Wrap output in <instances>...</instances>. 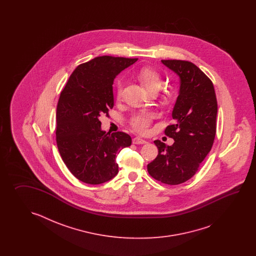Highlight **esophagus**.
<instances>
[{"label":"esophagus","instance_id":"34e87169","mask_svg":"<svg viewBox=\"0 0 256 256\" xmlns=\"http://www.w3.org/2000/svg\"><path fill=\"white\" fill-rule=\"evenodd\" d=\"M132 142L134 144H146L147 142L146 140H144L141 137H134L132 139Z\"/></svg>","mask_w":256,"mask_h":256}]
</instances>
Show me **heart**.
Listing matches in <instances>:
<instances>
[{"instance_id":"heart-1","label":"heart","mask_w":256,"mask_h":256,"mask_svg":"<svg viewBox=\"0 0 256 256\" xmlns=\"http://www.w3.org/2000/svg\"><path fill=\"white\" fill-rule=\"evenodd\" d=\"M138 78L142 84L146 88L149 93L158 92L162 87V78L158 71L150 68H144L138 72ZM117 93L118 96L122 94V82L117 84ZM156 117V114L149 112H141L132 116L130 119V126L137 132H144L151 124L152 119Z\"/></svg>"}]
</instances>
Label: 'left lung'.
Segmentation results:
<instances>
[{
	"mask_svg": "<svg viewBox=\"0 0 256 256\" xmlns=\"http://www.w3.org/2000/svg\"><path fill=\"white\" fill-rule=\"evenodd\" d=\"M180 76V92L172 110L174 124L164 130L172 146L154 142L158 154L147 164L154 180L168 185L184 183L196 174L212 147L216 134L218 104L212 82L195 64L183 60H161Z\"/></svg>",
	"mask_w": 256,
	"mask_h": 256,
	"instance_id": "left-lung-1",
	"label": "left lung"
}]
</instances>
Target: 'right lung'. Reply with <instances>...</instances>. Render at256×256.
Here are the masks:
<instances>
[{
	"mask_svg": "<svg viewBox=\"0 0 256 256\" xmlns=\"http://www.w3.org/2000/svg\"><path fill=\"white\" fill-rule=\"evenodd\" d=\"M138 58L98 56L76 66L60 94L56 108V144L72 174L84 183L98 185L119 172L116 158L130 146L122 132L102 130L100 115H108L114 100L116 76Z\"/></svg>",
	"mask_w": 256,
	"mask_h": 256,
	"instance_id": "1",
	"label": "right lung"
}]
</instances>
